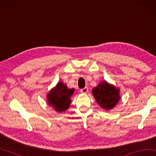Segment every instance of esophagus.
<instances>
[{
	"instance_id": "34e87169",
	"label": "esophagus",
	"mask_w": 156,
	"mask_h": 156,
	"mask_svg": "<svg viewBox=\"0 0 156 156\" xmlns=\"http://www.w3.org/2000/svg\"><path fill=\"white\" fill-rule=\"evenodd\" d=\"M88 90H89V89H88V87H84L83 88V89H80V92L82 93H87L88 92Z\"/></svg>"
}]
</instances>
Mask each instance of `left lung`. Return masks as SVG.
Instances as JSON below:
<instances>
[{"label":"left lung","mask_w":156,"mask_h":156,"mask_svg":"<svg viewBox=\"0 0 156 156\" xmlns=\"http://www.w3.org/2000/svg\"><path fill=\"white\" fill-rule=\"evenodd\" d=\"M93 97L103 109L113 108L120 100L119 89L103 80L92 90Z\"/></svg>","instance_id":"1"}]
</instances>
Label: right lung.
<instances>
[{
    "instance_id": "1",
    "label": "right lung",
    "mask_w": 156,
    "mask_h": 156,
    "mask_svg": "<svg viewBox=\"0 0 156 156\" xmlns=\"http://www.w3.org/2000/svg\"><path fill=\"white\" fill-rule=\"evenodd\" d=\"M73 93L74 89H68L66 84L59 82L47 95L48 103L56 112H63L69 108Z\"/></svg>"
}]
</instances>
